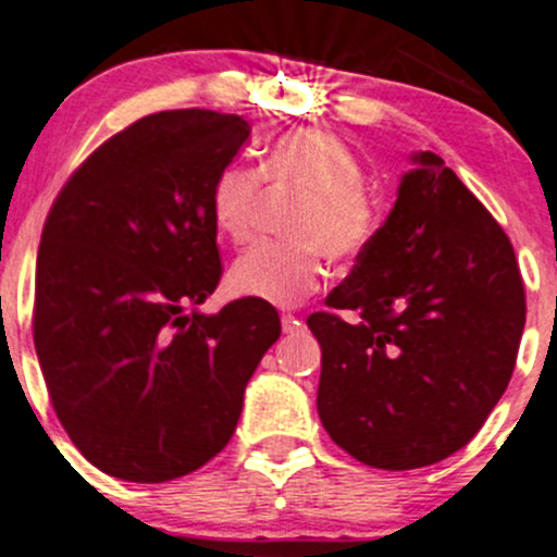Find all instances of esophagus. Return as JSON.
I'll list each match as a JSON object with an SVG mask.
<instances>
[{
  "label": "esophagus",
  "mask_w": 557,
  "mask_h": 557,
  "mask_svg": "<svg viewBox=\"0 0 557 557\" xmlns=\"http://www.w3.org/2000/svg\"><path fill=\"white\" fill-rule=\"evenodd\" d=\"M300 330V319L293 314H283V332H298Z\"/></svg>",
  "instance_id": "1"
}]
</instances>
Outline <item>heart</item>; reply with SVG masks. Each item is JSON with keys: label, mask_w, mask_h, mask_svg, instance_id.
<instances>
[{"label": "heart", "mask_w": 557, "mask_h": 557, "mask_svg": "<svg viewBox=\"0 0 557 557\" xmlns=\"http://www.w3.org/2000/svg\"><path fill=\"white\" fill-rule=\"evenodd\" d=\"M264 177L306 190V201L287 222L293 238L257 240L233 261L227 280L238 296L293 306L324 280V253L345 264L372 246L382 212L363 185L361 157L341 136L322 127H296L274 140L261 170L230 162L216 172L209 207L225 238H248Z\"/></svg>", "instance_id": "1"}]
</instances>
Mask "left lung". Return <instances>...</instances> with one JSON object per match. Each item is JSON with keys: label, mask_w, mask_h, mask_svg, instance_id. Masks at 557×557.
I'll use <instances>...</instances> for the list:
<instances>
[{"label": "left lung", "mask_w": 557, "mask_h": 557, "mask_svg": "<svg viewBox=\"0 0 557 557\" xmlns=\"http://www.w3.org/2000/svg\"><path fill=\"white\" fill-rule=\"evenodd\" d=\"M309 327L322 345L317 411L332 443L387 471L443 461L508 387L527 296L513 246L432 151Z\"/></svg>", "instance_id": "8db88e82"}]
</instances>
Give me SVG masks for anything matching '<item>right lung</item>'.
<instances>
[{
  "label": "right lung",
  "mask_w": 557,
  "mask_h": 557,
  "mask_svg": "<svg viewBox=\"0 0 557 557\" xmlns=\"http://www.w3.org/2000/svg\"><path fill=\"white\" fill-rule=\"evenodd\" d=\"M251 127L170 110L114 133L57 194L36 261L34 343L49 400L96 469L170 482L233 437L243 393L280 337L272 304L220 314L212 183Z\"/></svg>",
  "instance_id": "obj_1"
}]
</instances>
